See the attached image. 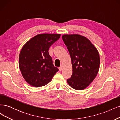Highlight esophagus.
Listing matches in <instances>:
<instances>
[{
	"label": "esophagus",
	"mask_w": 120,
	"mask_h": 120,
	"mask_svg": "<svg viewBox=\"0 0 120 120\" xmlns=\"http://www.w3.org/2000/svg\"><path fill=\"white\" fill-rule=\"evenodd\" d=\"M59 71H61V70H62V67H61V66H60V67H59Z\"/></svg>",
	"instance_id": "34e87169"
}]
</instances>
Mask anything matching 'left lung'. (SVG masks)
<instances>
[{
	"mask_svg": "<svg viewBox=\"0 0 120 120\" xmlns=\"http://www.w3.org/2000/svg\"><path fill=\"white\" fill-rule=\"evenodd\" d=\"M62 38L70 53L72 67V74L68 79V83L72 88L82 90L89 86L99 72V53L83 36L64 34Z\"/></svg>",
	"mask_w": 120,
	"mask_h": 120,
	"instance_id": "obj_1",
	"label": "left lung"
}]
</instances>
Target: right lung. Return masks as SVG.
<instances>
[{"label":"right lung","mask_w":120,"mask_h":120,"mask_svg":"<svg viewBox=\"0 0 120 120\" xmlns=\"http://www.w3.org/2000/svg\"><path fill=\"white\" fill-rule=\"evenodd\" d=\"M60 34H39L22 47L19 56V67L28 84L41 87L52 80L59 69L54 67L49 49L60 38Z\"/></svg>","instance_id":"1"}]
</instances>
